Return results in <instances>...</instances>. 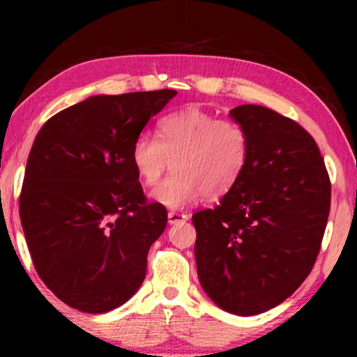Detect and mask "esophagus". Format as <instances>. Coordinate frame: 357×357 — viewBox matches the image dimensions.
<instances>
[{
	"mask_svg": "<svg viewBox=\"0 0 357 357\" xmlns=\"http://www.w3.org/2000/svg\"><path fill=\"white\" fill-rule=\"evenodd\" d=\"M167 218H169V222H170V224H178V222H183V221H187V219H188L187 214L175 213V211H170V213L167 214Z\"/></svg>",
	"mask_w": 357,
	"mask_h": 357,
	"instance_id": "obj_1",
	"label": "esophagus"
}]
</instances>
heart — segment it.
I'll return each mask as SVG.
<instances>
[{
    "instance_id": "obj_1",
    "label": "heart",
    "mask_w": 357,
    "mask_h": 357,
    "mask_svg": "<svg viewBox=\"0 0 357 357\" xmlns=\"http://www.w3.org/2000/svg\"><path fill=\"white\" fill-rule=\"evenodd\" d=\"M250 151L247 130L198 109L174 112L158 123V138L141 135L131 162L146 187H154L169 164L172 174L153 192L155 202L182 209L203 197L221 198L236 187Z\"/></svg>"
}]
</instances>
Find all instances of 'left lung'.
Returning <instances> with one entry per match:
<instances>
[{"label": "left lung", "mask_w": 357, "mask_h": 357, "mask_svg": "<svg viewBox=\"0 0 357 357\" xmlns=\"http://www.w3.org/2000/svg\"><path fill=\"white\" fill-rule=\"evenodd\" d=\"M247 130L242 177L216 208L192 216L203 289L236 315H257L292 296L314 268L330 214L331 183L315 139L261 105H238Z\"/></svg>", "instance_id": "left-lung-1"}]
</instances>
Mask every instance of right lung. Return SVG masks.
Returning a JSON list of instances; mask_svg holds the SVG:
<instances>
[{
    "instance_id": "add662e5",
    "label": "right lung",
    "mask_w": 357,
    "mask_h": 357,
    "mask_svg": "<svg viewBox=\"0 0 357 357\" xmlns=\"http://www.w3.org/2000/svg\"><path fill=\"white\" fill-rule=\"evenodd\" d=\"M175 94L92 96L53 115L36 136L19 214L38 276L73 309H116L144 280L167 209L146 199L131 149Z\"/></svg>"
}]
</instances>
